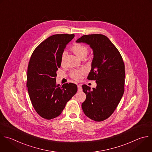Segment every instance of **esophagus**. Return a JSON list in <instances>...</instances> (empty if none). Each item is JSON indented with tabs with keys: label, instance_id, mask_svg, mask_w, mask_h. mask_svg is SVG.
<instances>
[{
	"label": "esophagus",
	"instance_id": "1",
	"mask_svg": "<svg viewBox=\"0 0 152 152\" xmlns=\"http://www.w3.org/2000/svg\"><path fill=\"white\" fill-rule=\"evenodd\" d=\"M77 88H78V91L80 92L82 91V88L81 86V85H77Z\"/></svg>",
	"mask_w": 152,
	"mask_h": 152
}]
</instances>
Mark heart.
I'll use <instances>...</instances> for the list:
<instances>
[{
	"instance_id": "obj_1",
	"label": "heart",
	"mask_w": 152,
	"mask_h": 152,
	"mask_svg": "<svg viewBox=\"0 0 152 152\" xmlns=\"http://www.w3.org/2000/svg\"><path fill=\"white\" fill-rule=\"evenodd\" d=\"M72 50L73 53L80 59L82 58H85L88 53V48L82 45V44H76L72 48ZM64 58L65 54L63 53L61 57V65L64 64ZM85 73V70L83 69H75L73 70L70 73V76L72 79L75 80H80L82 76Z\"/></svg>"
}]
</instances>
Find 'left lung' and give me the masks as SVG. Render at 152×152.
Listing matches in <instances>:
<instances>
[{"instance_id": "8db88e82", "label": "left lung", "mask_w": 152, "mask_h": 152, "mask_svg": "<svg viewBox=\"0 0 152 152\" xmlns=\"http://www.w3.org/2000/svg\"><path fill=\"white\" fill-rule=\"evenodd\" d=\"M76 42L86 43L92 49L94 58L88 79L96 80L95 88L82 85L86 98L82 104L85 115L101 122L114 112L124 92L125 64L116 46L103 34L83 35Z\"/></svg>"}]
</instances>
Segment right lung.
<instances>
[{
    "label": "right lung",
    "instance_id": "right-lung-1",
    "mask_svg": "<svg viewBox=\"0 0 152 152\" xmlns=\"http://www.w3.org/2000/svg\"><path fill=\"white\" fill-rule=\"evenodd\" d=\"M74 34L49 36L34 50L27 69V87L32 105L42 118L50 120L61 115L77 91V85L56 83L57 71L66 45Z\"/></svg>",
    "mask_w": 152,
    "mask_h": 152
}]
</instances>
